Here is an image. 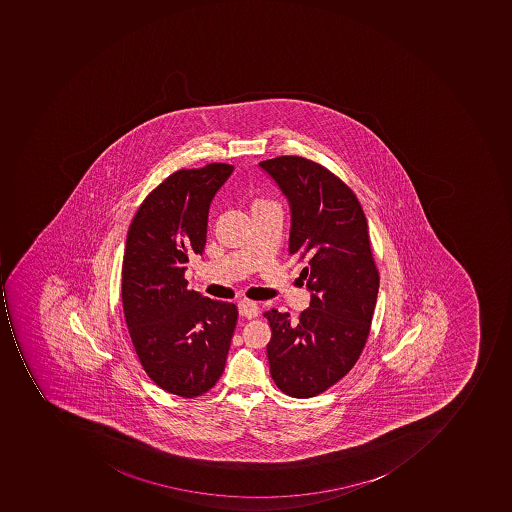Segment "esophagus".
I'll use <instances>...</instances> for the list:
<instances>
[{"label": "esophagus", "mask_w": 512, "mask_h": 512, "mask_svg": "<svg viewBox=\"0 0 512 512\" xmlns=\"http://www.w3.org/2000/svg\"><path fill=\"white\" fill-rule=\"evenodd\" d=\"M238 312H240L241 317L255 318L260 314V308H258L257 303H254V301L241 300L238 303Z\"/></svg>", "instance_id": "34e87169"}]
</instances>
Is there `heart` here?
<instances>
[{
    "label": "heart",
    "mask_w": 512,
    "mask_h": 512,
    "mask_svg": "<svg viewBox=\"0 0 512 512\" xmlns=\"http://www.w3.org/2000/svg\"><path fill=\"white\" fill-rule=\"evenodd\" d=\"M271 206H274V203H272L271 200H268V198H264V197L252 198V201H251L252 211H255V209H261V208H271Z\"/></svg>",
    "instance_id": "b5f03b06"
}]
</instances>
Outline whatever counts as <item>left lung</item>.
<instances>
[{
  "label": "left lung",
  "mask_w": 512,
  "mask_h": 512,
  "mask_svg": "<svg viewBox=\"0 0 512 512\" xmlns=\"http://www.w3.org/2000/svg\"><path fill=\"white\" fill-rule=\"evenodd\" d=\"M289 200V255L306 264L300 278L312 292L297 321L264 312L272 380L294 398L321 394L345 377L365 349L377 303L378 275L368 221L345 181L297 155L261 161Z\"/></svg>",
  "instance_id": "obj_1"
}]
</instances>
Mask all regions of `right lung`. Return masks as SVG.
<instances>
[{
	"label": "right lung",
	"mask_w": 512,
	"mask_h": 512,
	"mask_svg": "<svg viewBox=\"0 0 512 512\" xmlns=\"http://www.w3.org/2000/svg\"><path fill=\"white\" fill-rule=\"evenodd\" d=\"M232 171L211 163L174 172L144 198L127 232L124 320L146 374L178 397L214 388L237 324L234 303L201 297L184 278L189 258L204 251L212 198Z\"/></svg>",
	"instance_id": "add662e5"
}]
</instances>
